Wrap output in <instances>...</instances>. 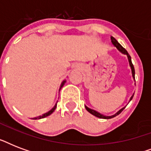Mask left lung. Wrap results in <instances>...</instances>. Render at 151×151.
Masks as SVG:
<instances>
[{
	"mask_svg": "<svg viewBox=\"0 0 151 151\" xmlns=\"http://www.w3.org/2000/svg\"><path fill=\"white\" fill-rule=\"evenodd\" d=\"M111 38V41H112V43L114 45V46H116L117 47V48L118 49V50L120 51V52H122V53H124V54H126L127 55V56H128V59H129V64H130V66H131V68H132V77H133V78H135V69H134V66H133V64H132V59H131V56L129 55V54L128 53V52H127L125 49H124L123 47H122L121 45H120L118 42H117V41L116 40V39L114 37H110ZM133 98V96L131 97V99H130V100H132V99ZM124 108H122V110H120L116 114L114 115H113V116H110V117H107V116H104V115L103 114H99V113L96 112V110H92V109H89L88 107H87L86 106H85V109L88 111V112L90 113V114H92V115H94V116H96V117H99V118H103V119H110V118H112V117H114L115 116H117V115L120 114L122 112V110H124Z\"/></svg>",
	"mask_w": 151,
	"mask_h": 151,
	"instance_id": "1",
	"label": "left lung"
}]
</instances>
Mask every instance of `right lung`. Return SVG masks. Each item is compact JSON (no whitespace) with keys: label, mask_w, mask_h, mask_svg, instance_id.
I'll return each instance as SVG.
<instances>
[{"label":"right lung","mask_w":151,"mask_h":151,"mask_svg":"<svg viewBox=\"0 0 151 151\" xmlns=\"http://www.w3.org/2000/svg\"><path fill=\"white\" fill-rule=\"evenodd\" d=\"M65 82H66L65 81H63V83H62V84H61V86H60V88H59V90L61 89V88L63 87V86L64 84H65ZM56 106H57V103H56V104H55V105L54 107L52 108V109L50 110V111H48V113H45V114H42V115H41V116H39V117H34L33 119H34V120L41 119V118H44V117H48V116H49V115H50L51 114H52V113L54 112V110H55V108H56Z\"/></svg>","instance_id":"right-lung-1"}]
</instances>
